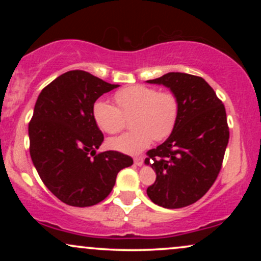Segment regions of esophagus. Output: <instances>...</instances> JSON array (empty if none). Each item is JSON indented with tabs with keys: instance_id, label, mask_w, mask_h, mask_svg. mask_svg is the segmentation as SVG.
<instances>
[{
	"instance_id": "esophagus-1",
	"label": "esophagus",
	"mask_w": 261,
	"mask_h": 261,
	"mask_svg": "<svg viewBox=\"0 0 261 261\" xmlns=\"http://www.w3.org/2000/svg\"><path fill=\"white\" fill-rule=\"evenodd\" d=\"M134 162H135V164H136V166H142L143 164V157H135L134 158Z\"/></svg>"
}]
</instances>
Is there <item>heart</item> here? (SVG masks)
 <instances>
[{"instance_id": "heart-1", "label": "heart", "mask_w": 261, "mask_h": 261, "mask_svg": "<svg viewBox=\"0 0 261 261\" xmlns=\"http://www.w3.org/2000/svg\"><path fill=\"white\" fill-rule=\"evenodd\" d=\"M118 108L106 100H97L92 114L104 133L119 134L131 119L130 133L108 141V146L124 153L136 154L155 141L166 140L174 130L179 118V99L170 91H158L151 86L135 85L114 94Z\"/></svg>"}]
</instances>
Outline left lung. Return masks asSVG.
Returning a JSON list of instances; mask_svg holds the SVG:
<instances>
[{
	"label": "left lung",
	"mask_w": 261,
	"mask_h": 261,
	"mask_svg": "<svg viewBox=\"0 0 261 261\" xmlns=\"http://www.w3.org/2000/svg\"><path fill=\"white\" fill-rule=\"evenodd\" d=\"M147 82L168 87L180 106L170 136L147 152L145 163L157 175L147 195L162 207H185L207 193L222 167L229 140L226 109L202 77L169 72Z\"/></svg>",
	"instance_id": "obj_1"
}]
</instances>
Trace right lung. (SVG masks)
Here are the masks:
<instances>
[{
	"label": "right lung",
	"instance_id": "obj_1",
	"mask_svg": "<svg viewBox=\"0 0 261 261\" xmlns=\"http://www.w3.org/2000/svg\"><path fill=\"white\" fill-rule=\"evenodd\" d=\"M116 87L73 70L39 94L29 122V152L45 187L67 205L87 207L103 201L118 173L134 163L118 151L95 153L104 136L93 119V106Z\"/></svg>",
	"mask_w": 261,
	"mask_h": 261
}]
</instances>
